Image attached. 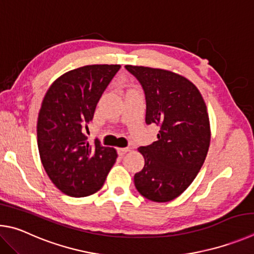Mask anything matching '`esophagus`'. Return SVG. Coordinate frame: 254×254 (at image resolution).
Masks as SVG:
<instances>
[{"label":"esophagus","instance_id":"esophagus-1","mask_svg":"<svg viewBox=\"0 0 254 254\" xmlns=\"http://www.w3.org/2000/svg\"><path fill=\"white\" fill-rule=\"evenodd\" d=\"M117 152H118V154H119V156H124L125 154L129 152V148H118Z\"/></svg>","mask_w":254,"mask_h":254}]
</instances>
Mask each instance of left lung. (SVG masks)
I'll list each match as a JSON object with an SVG mask.
<instances>
[{
    "mask_svg": "<svg viewBox=\"0 0 254 254\" xmlns=\"http://www.w3.org/2000/svg\"><path fill=\"white\" fill-rule=\"evenodd\" d=\"M146 96V123L161 127L157 140L141 146L145 166L135 174L138 192L153 202H170L192 184L210 147L207 108L196 86L170 70L125 65Z\"/></svg>",
    "mask_w": 254,
    "mask_h": 254,
    "instance_id": "obj_1",
    "label": "left lung"
}]
</instances>
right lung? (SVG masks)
Returning <instances> with one entry per match:
<instances>
[{"instance_id":"1","label":"right lung","mask_w":254,"mask_h":254,"mask_svg":"<svg viewBox=\"0 0 254 254\" xmlns=\"http://www.w3.org/2000/svg\"><path fill=\"white\" fill-rule=\"evenodd\" d=\"M120 64H89L60 75L49 87L39 111L37 135L41 163L62 193L89 196L99 190L117 159V150L87 140L102 92Z\"/></svg>"}]
</instances>
